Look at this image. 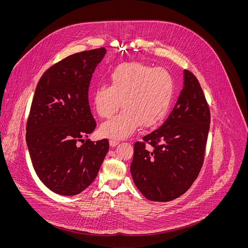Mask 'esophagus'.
I'll use <instances>...</instances> for the list:
<instances>
[{
  "label": "esophagus",
  "mask_w": 248,
  "mask_h": 248,
  "mask_svg": "<svg viewBox=\"0 0 248 248\" xmlns=\"http://www.w3.org/2000/svg\"><path fill=\"white\" fill-rule=\"evenodd\" d=\"M119 144V141L116 139H110V146L111 147H115Z\"/></svg>",
  "instance_id": "1"
}]
</instances>
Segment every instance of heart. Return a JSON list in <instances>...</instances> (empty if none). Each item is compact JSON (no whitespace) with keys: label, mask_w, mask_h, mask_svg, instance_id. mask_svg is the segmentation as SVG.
Segmentation results:
<instances>
[{"label":"heart","mask_w":248,"mask_h":248,"mask_svg":"<svg viewBox=\"0 0 248 248\" xmlns=\"http://www.w3.org/2000/svg\"><path fill=\"white\" fill-rule=\"evenodd\" d=\"M108 84L98 85L92 95L93 106L99 117H112L121 107L124 111L104 123L100 132L105 137L123 139L141 124L144 128L157 125L171 105L174 83L164 67H153L127 62L115 66L109 73Z\"/></svg>","instance_id":"b5f03b06"}]
</instances>
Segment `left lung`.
I'll use <instances>...</instances> for the list:
<instances>
[{
	"label": "left lung",
	"instance_id": "obj_1",
	"mask_svg": "<svg viewBox=\"0 0 248 248\" xmlns=\"http://www.w3.org/2000/svg\"><path fill=\"white\" fill-rule=\"evenodd\" d=\"M210 111L197 78L184 70V87L167 121L134 144L130 172L148 200L167 202L183 195L204 161ZM146 143L154 149L148 152Z\"/></svg>",
	"mask_w": 248,
	"mask_h": 248
}]
</instances>
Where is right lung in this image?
<instances>
[{
	"label": "right lung",
	"instance_id": "obj_1",
	"mask_svg": "<svg viewBox=\"0 0 248 248\" xmlns=\"http://www.w3.org/2000/svg\"><path fill=\"white\" fill-rule=\"evenodd\" d=\"M105 55V48L70 55L48 68L35 89L26 144L38 178L57 194L77 195L88 187L108 153L107 139H83L96 127L88 88Z\"/></svg>",
	"mask_w": 248,
	"mask_h": 248
}]
</instances>
